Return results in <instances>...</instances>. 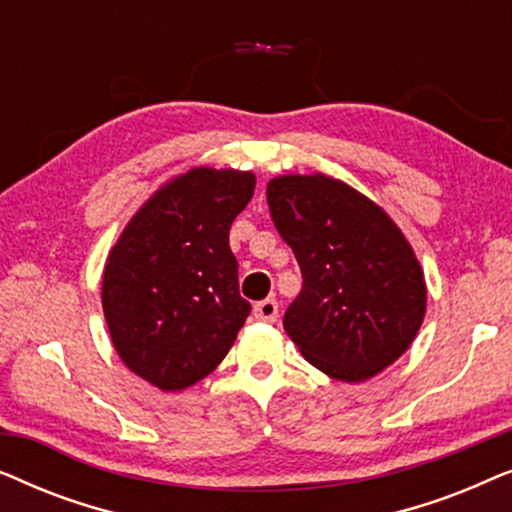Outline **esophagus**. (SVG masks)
Returning <instances> with one entry per match:
<instances>
[{
	"label": "esophagus",
	"instance_id": "1",
	"mask_svg": "<svg viewBox=\"0 0 512 512\" xmlns=\"http://www.w3.org/2000/svg\"><path fill=\"white\" fill-rule=\"evenodd\" d=\"M254 317L258 321H265V324H272L279 317V305L275 298H265L261 303L254 305Z\"/></svg>",
	"mask_w": 512,
	"mask_h": 512
}]
</instances>
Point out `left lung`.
<instances>
[{"instance_id": "left-lung-1", "label": "left lung", "mask_w": 512, "mask_h": 512, "mask_svg": "<svg viewBox=\"0 0 512 512\" xmlns=\"http://www.w3.org/2000/svg\"><path fill=\"white\" fill-rule=\"evenodd\" d=\"M265 195L303 275L284 331L335 380L377 375L424 319V275L410 244L375 202L324 174L277 177Z\"/></svg>"}]
</instances>
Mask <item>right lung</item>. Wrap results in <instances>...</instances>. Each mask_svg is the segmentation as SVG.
Returning a JSON list of instances; mask_svg holds the SVG:
<instances>
[{"label": "right lung", "mask_w": 512, "mask_h": 512, "mask_svg": "<svg viewBox=\"0 0 512 512\" xmlns=\"http://www.w3.org/2000/svg\"><path fill=\"white\" fill-rule=\"evenodd\" d=\"M254 188L251 172H186L139 209L111 249L102 279L111 342L158 389L207 377L249 317L228 233Z\"/></svg>", "instance_id": "add662e5"}]
</instances>
